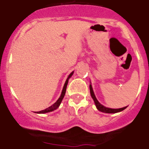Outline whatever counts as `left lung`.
Instances as JSON below:
<instances>
[{
	"instance_id": "8db88e82",
	"label": "left lung",
	"mask_w": 149,
	"mask_h": 149,
	"mask_svg": "<svg viewBox=\"0 0 149 149\" xmlns=\"http://www.w3.org/2000/svg\"><path fill=\"white\" fill-rule=\"evenodd\" d=\"M89 88H90V93H91V96L92 97V99L94 100V102L95 103V106H96L97 109L98 110L102 112H104V113H117V112H119L123 111L124 109L127 108V107H122V108L119 109H112V108H108V107H104L103 105H102L101 103H100L99 101L97 99L96 96L94 93V91H93L92 85H91V83L90 82V85H89Z\"/></svg>"
}]
</instances>
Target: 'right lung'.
<instances>
[{
	"label": "right lung",
	"mask_w": 149,
	"mask_h": 149,
	"mask_svg": "<svg viewBox=\"0 0 149 149\" xmlns=\"http://www.w3.org/2000/svg\"><path fill=\"white\" fill-rule=\"evenodd\" d=\"M73 73H74V71H73V72H71V73L69 74V76H68V77H67V79H66V82H65V83H64V87H63V89H62V91H61V96H60V97H59L58 99V100H57V101L55 102V103H54V104H52V105L51 107H48V108H46V109L41 110V111H40V112H36V113H38V114L47 113V112H52V111L55 110V109H57L58 108L59 106H60L62 100H63V98H64V95H65L66 89H67V84H68V81H69L70 78L71 76H73Z\"/></svg>",
	"instance_id": "right-lung-1"
}]
</instances>
